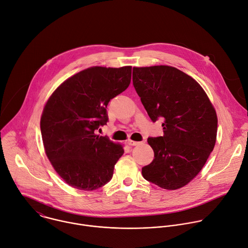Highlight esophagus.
Returning <instances> with one entry per match:
<instances>
[{"label": "esophagus", "mask_w": 248, "mask_h": 248, "mask_svg": "<svg viewBox=\"0 0 248 248\" xmlns=\"http://www.w3.org/2000/svg\"><path fill=\"white\" fill-rule=\"evenodd\" d=\"M127 144L129 145V146H137V145H139L140 144V142H137V141H133V140H127Z\"/></svg>", "instance_id": "1"}]
</instances>
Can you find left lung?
Instances as JSON below:
<instances>
[{
    "instance_id": "1",
    "label": "left lung",
    "mask_w": 248,
    "mask_h": 248,
    "mask_svg": "<svg viewBox=\"0 0 248 248\" xmlns=\"http://www.w3.org/2000/svg\"><path fill=\"white\" fill-rule=\"evenodd\" d=\"M132 80L151 120L163 118V136L148 138L155 157L142 175L162 189H180L200 173L214 149L215 108L199 82L175 67H133Z\"/></svg>"
}]
</instances>
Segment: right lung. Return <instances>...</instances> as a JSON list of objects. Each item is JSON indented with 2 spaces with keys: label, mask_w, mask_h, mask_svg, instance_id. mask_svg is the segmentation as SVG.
I'll list each match as a JSON object with an SVG mask.
<instances>
[{
  "label": "right lung",
  "mask_w": 248,
  "mask_h": 248,
  "mask_svg": "<svg viewBox=\"0 0 248 248\" xmlns=\"http://www.w3.org/2000/svg\"><path fill=\"white\" fill-rule=\"evenodd\" d=\"M130 80L131 66L90 67L64 80L46 102L41 117L45 152L69 186L93 191L112 179L124 146L95 132L108 121L109 101Z\"/></svg>",
  "instance_id": "right-lung-1"
}]
</instances>
